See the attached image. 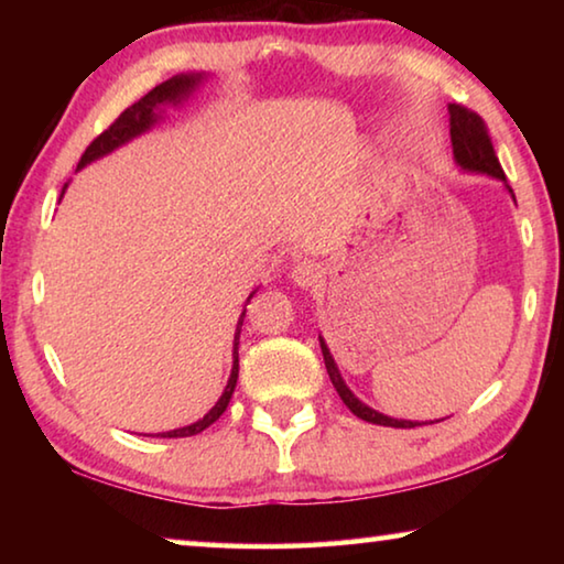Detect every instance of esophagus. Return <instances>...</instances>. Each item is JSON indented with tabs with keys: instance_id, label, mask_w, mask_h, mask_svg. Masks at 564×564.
I'll use <instances>...</instances> for the list:
<instances>
[{
	"instance_id": "esophagus-1",
	"label": "esophagus",
	"mask_w": 564,
	"mask_h": 564,
	"mask_svg": "<svg viewBox=\"0 0 564 564\" xmlns=\"http://www.w3.org/2000/svg\"><path fill=\"white\" fill-rule=\"evenodd\" d=\"M321 279V271L313 263H295L291 269V281L299 285V289H311L313 283Z\"/></svg>"
}]
</instances>
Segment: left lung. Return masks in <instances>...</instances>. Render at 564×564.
<instances>
[{
	"mask_svg": "<svg viewBox=\"0 0 564 564\" xmlns=\"http://www.w3.org/2000/svg\"><path fill=\"white\" fill-rule=\"evenodd\" d=\"M447 113H451V141H453V159H455L457 169L467 171V174H482V176H492V178L502 181L505 188L510 191V196L514 202V194H512V188L508 186V181H505V171L500 166L498 156H495L492 141L488 137V129H485L482 119L477 117L475 111L460 107V104H451V107H447ZM318 340H321L323 360H326V370L330 376V383H333V388L338 390L340 400L350 408L352 415L366 420V423L386 425V427H415V425H420L417 420H403V417H390L386 413H378V410H373L370 405L362 403V400L352 395V390L346 386V380H343L336 360H333V356H330L326 340H323V336H318ZM431 423H437V420H431Z\"/></svg>",
	"mask_w": 564,
	"mask_h": 564,
	"instance_id": "1",
	"label": "left lung"
}]
</instances>
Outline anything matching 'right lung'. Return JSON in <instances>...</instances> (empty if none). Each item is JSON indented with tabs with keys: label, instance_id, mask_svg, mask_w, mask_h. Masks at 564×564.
Returning <instances> with one entry per match:
<instances>
[{
	"label": "right lung",
	"instance_id": "obj_1",
	"mask_svg": "<svg viewBox=\"0 0 564 564\" xmlns=\"http://www.w3.org/2000/svg\"><path fill=\"white\" fill-rule=\"evenodd\" d=\"M206 79H208L206 72H188V74L171 76V79H166L164 84H159V87L151 89L147 97H141L137 104H131L127 111H121V117L113 121L107 131L99 133V137L91 141V144L87 147V151H84V156L79 161V166H76V171L84 169L87 164H91V161H97L101 156L111 154V151H117L119 147L129 144L131 139L141 137V133H147V131L154 129L156 123L164 119V113H166L169 107H181V104L188 101L191 97H194V91L202 87ZM66 186H69V184H64L62 196H64ZM62 196H59V202H62ZM253 293L248 295V301L253 299ZM243 318H246V308H243L241 316H238L236 333H234V366H231V376H228V383L224 388L221 398L216 400V405L208 410V413L202 420H196V423L184 425V427H176V431L159 433L156 437H188V435H198L202 431H206L208 425L216 423L218 417H221V413L228 408V400H231V395H234V388H236V380H238V338H241Z\"/></svg>",
	"mask_w": 564,
	"mask_h": 564
}]
</instances>
